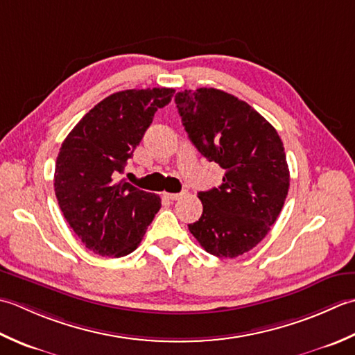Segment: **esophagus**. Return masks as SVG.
I'll return each instance as SVG.
<instances>
[{
  "instance_id": "1",
  "label": "esophagus",
  "mask_w": 355,
  "mask_h": 355,
  "mask_svg": "<svg viewBox=\"0 0 355 355\" xmlns=\"http://www.w3.org/2000/svg\"><path fill=\"white\" fill-rule=\"evenodd\" d=\"M187 194V191H180V193H165L164 196L167 198V199H170V200H179V199H182L184 196Z\"/></svg>"
}]
</instances>
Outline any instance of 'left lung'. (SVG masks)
Segmentation results:
<instances>
[{"instance_id": "left-lung-1", "label": "left lung", "mask_w": 355, "mask_h": 355, "mask_svg": "<svg viewBox=\"0 0 355 355\" xmlns=\"http://www.w3.org/2000/svg\"><path fill=\"white\" fill-rule=\"evenodd\" d=\"M175 101L194 147L225 170L220 187L198 193L204 211L188 230L209 254L241 256L270 233L285 204L284 144L262 114L230 93L202 87Z\"/></svg>"}]
</instances>
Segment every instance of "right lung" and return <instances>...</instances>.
Here are the masks:
<instances>
[{"label": "right lung", "instance_id": "add662e5", "mask_svg": "<svg viewBox=\"0 0 355 355\" xmlns=\"http://www.w3.org/2000/svg\"><path fill=\"white\" fill-rule=\"evenodd\" d=\"M175 90L116 92L101 101L64 139L55 165V194L70 228L85 248L122 257L141 243L161 198L125 180L116 182L157 108Z\"/></svg>", "mask_w": 355, "mask_h": 355}]
</instances>
